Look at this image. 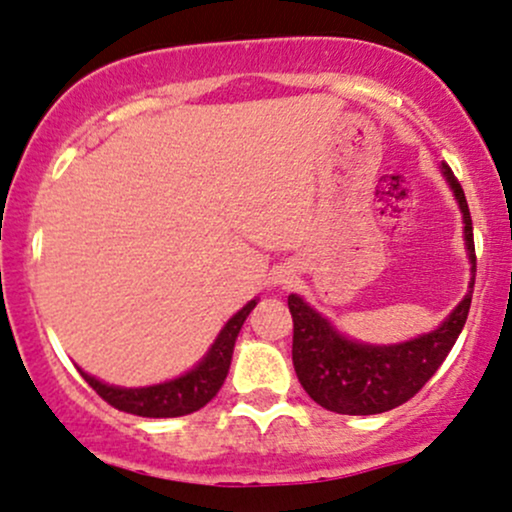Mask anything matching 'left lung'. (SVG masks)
<instances>
[{
  "label": "left lung",
  "instance_id": "obj_1",
  "mask_svg": "<svg viewBox=\"0 0 512 512\" xmlns=\"http://www.w3.org/2000/svg\"><path fill=\"white\" fill-rule=\"evenodd\" d=\"M441 174L462 213V239L470 258L472 278L462 302L434 330L414 335L410 340L374 345L342 333L328 316L318 314L299 294L287 297L294 323V371L309 398L330 412L381 414L414 398V393H419V388L436 374L462 333L470 314L477 273L472 218L465 191L446 162H441Z\"/></svg>",
  "mask_w": 512,
  "mask_h": 512
}]
</instances>
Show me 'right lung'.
Here are the masks:
<instances>
[{
    "instance_id": "obj_1",
    "label": "right lung",
    "mask_w": 512,
    "mask_h": 512,
    "mask_svg": "<svg viewBox=\"0 0 512 512\" xmlns=\"http://www.w3.org/2000/svg\"><path fill=\"white\" fill-rule=\"evenodd\" d=\"M256 304L258 297L246 302L242 309L220 328L218 338L213 340L208 352L203 354L189 371L170 378V381L153 383V386L124 388L110 386V383L90 376L88 371L81 369V366H76V369L81 371L83 378H86L88 386L93 388L102 400L110 402L112 407H117V410L150 419L184 417V414H191L201 410V407H206L208 402L218 395V390L227 378V371H230L234 342H237L239 330H242L246 316L254 311Z\"/></svg>"
}]
</instances>
